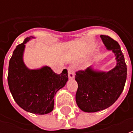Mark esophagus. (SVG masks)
I'll list each match as a JSON object with an SVG mask.
<instances>
[{
    "instance_id": "1",
    "label": "esophagus",
    "mask_w": 133,
    "mask_h": 133,
    "mask_svg": "<svg viewBox=\"0 0 133 133\" xmlns=\"http://www.w3.org/2000/svg\"><path fill=\"white\" fill-rule=\"evenodd\" d=\"M68 77L69 79H74L75 77V68L73 66H70L68 69Z\"/></svg>"
}]
</instances>
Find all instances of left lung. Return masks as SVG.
Returning a JSON list of instances; mask_svg holds the SVG:
<instances>
[{"instance_id":"8db88e82","label":"left lung","mask_w":133,"mask_h":133,"mask_svg":"<svg viewBox=\"0 0 133 133\" xmlns=\"http://www.w3.org/2000/svg\"><path fill=\"white\" fill-rule=\"evenodd\" d=\"M101 38L108 50L115 53L117 63L108 72H96L91 67L76 72V102L86 112L102 110L112 105L122 94L127 77L126 64L119 43L108 36L101 35Z\"/></svg>"}]
</instances>
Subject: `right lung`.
Returning <instances> with one entry per match:
<instances>
[{"label":"right lung","mask_w":133,"mask_h":133,"mask_svg":"<svg viewBox=\"0 0 133 133\" xmlns=\"http://www.w3.org/2000/svg\"><path fill=\"white\" fill-rule=\"evenodd\" d=\"M33 38V37H32ZM31 37L14 50L9 60L7 81L9 90L18 105L27 112L38 115L49 113L54 108V97L68 80V70L56 74L50 67L30 70L23 61L25 44Z\"/></svg>","instance_id":"right-lung-1"}]
</instances>
